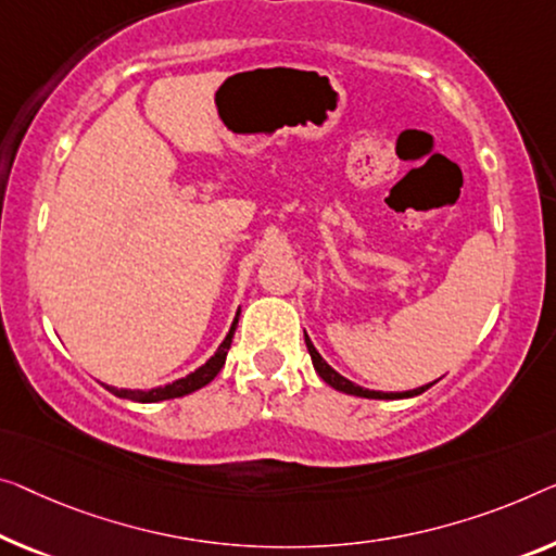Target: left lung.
Here are the masks:
<instances>
[{
	"mask_svg": "<svg viewBox=\"0 0 556 556\" xmlns=\"http://www.w3.org/2000/svg\"><path fill=\"white\" fill-rule=\"evenodd\" d=\"M304 342H306V350H309V357H312V364H314V369H317V375L325 379V382L329 384V387H334V389H339V392H344V394H354V396H367V400H404V396H414V394H421V392H427L429 387L432 384H427V387H419V389H412V392H394V394H387V392H371V389H364V387H357L354 382H350V379H344L342 375H339V371H334L329 367V364L321 359V354L314 350V344L309 342V337L304 334Z\"/></svg>",
	"mask_w": 556,
	"mask_h": 556,
	"instance_id": "8db88e82",
	"label": "left lung"
}]
</instances>
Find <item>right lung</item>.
Returning <instances> with one entry per match:
<instances>
[{
    "instance_id": "obj_1",
    "label": "right lung",
    "mask_w": 556,
    "mask_h": 556,
    "mask_svg": "<svg viewBox=\"0 0 556 556\" xmlns=\"http://www.w3.org/2000/svg\"><path fill=\"white\" fill-rule=\"evenodd\" d=\"M237 321H239V314L231 321V329L229 334L225 337V342L219 344V350L214 357L204 364V367H199L192 375H187L185 379H177V382H172L167 387H156V389H117V387H106L112 394L122 396V400H131V402H162V400H174V396H185L189 392H197V389H202L204 384H210L214 377L219 375V369L225 367V359H227V352L231 346V337H235V329H237Z\"/></svg>"
}]
</instances>
